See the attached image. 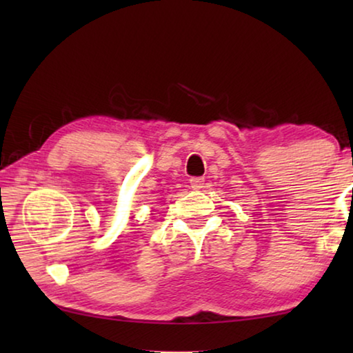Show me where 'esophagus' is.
<instances>
[{"label":"esophagus","mask_w":353,"mask_h":353,"mask_svg":"<svg viewBox=\"0 0 353 353\" xmlns=\"http://www.w3.org/2000/svg\"><path fill=\"white\" fill-rule=\"evenodd\" d=\"M204 177H191L190 179V187L193 190H201L204 187Z\"/></svg>","instance_id":"1"}]
</instances>
